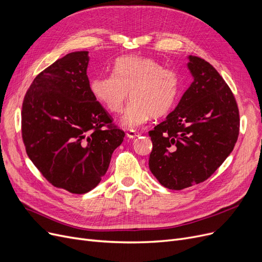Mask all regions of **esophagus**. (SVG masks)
<instances>
[{"instance_id": "obj_1", "label": "esophagus", "mask_w": 262, "mask_h": 262, "mask_svg": "<svg viewBox=\"0 0 262 262\" xmlns=\"http://www.w3.org/2000/svg\"><path fill=\"white\" fill-rule=\"evenodd\" d=\"M140 135H141V133L134 132L133 130H130V131L127 132V136H128L129 139H135V138H138V136H140Z\"/></svg>"}]
</instances>
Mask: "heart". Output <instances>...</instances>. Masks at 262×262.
Listing matches in <instances>:
<instances>
[{
  "mask_svg": "<svg viewBox=\"0 0 262 262\" xmlns=\"http://www.w3.org/2000/svg\"><path fill=\"white\" fill-rule=\"evenodd\" d=\"M181 89L179 73L159 61L142 56H123L114 65V73L91 81L96 100L111 113H120L129 96L132 98L121 118L124 128H138L148 119L167 114L175 105Z\"/></svg>",
  "mask_w": 262,
  "mask_h": 262,
  "instance_id": "obj_1",
  "label": "heart"
}]
</instances>
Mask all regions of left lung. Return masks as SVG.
I'll return each mask as SVG.
<instances>
[{
    "mask_svg": "<svg viewBox=\"0 0 262 262\" xmlns=\"http://www.w3.org/2000/svg\"><path fill=\"white\" fill-rule=\"evenodd\" d=\"M194 78L177 107L149 131V168L169 190L208 179L230 155L239 136L240 115L229 86L205 59L189 56Z\"/></svg>",
    "mask_w": 262,
    "mask_h": 262,
    "instance_id": "obj_1",
    "label": "left lung"
}]
</instances>
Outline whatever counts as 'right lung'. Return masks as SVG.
Here are the masks:
<instances>
[{"mask_svg":"<svg viewBox=\"0 0 262 262\" xmlns=\"http://www.w3.org/2000/svg\"><path fill=\"white\" fill-rule=\"evenodd\" d=\"M89 52H72L41 71L22 103L26 150L52 185L73 194L93 190L124 132L91 92Z\"/></svg>","mask_w":262,"mask_h":262,"instance_id":"add662e5","label":"right lung"}]
</instances>
